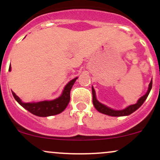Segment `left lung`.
Returning <instances> with one entry per match:
<instances>
[{
  "instance_id": "left-lung-1",
  "label": "left lung",
  "mask_w": 160,
  "mask_h": 160,
  "mask_svg": "<svg viewBox=\"0 0 160 160\" xmlns=\"http://www.w3.org/2000/svg\"><path fill=\"white\" fill-rule=\"evenodd\" d=\"M152 83H153V82H152V80H151V81H150L149 84V88H148V90L147 92V93L144 95H143L141 98H139V100L138 101L136 104L128 106V107L125 108L124 110H121V111H115V110L111 109L110 108H108L107 106L104 105V104H101L100 102H98V100L96 99V97H95V89H93V87H92L93 104H94L95 108H96L97 111H98L100 113H104V114L106 115L111 116V117H122V116H128L131 114V113H132L134 111H136L137 109H138V108L142 105V104L144 103V101L146 100L147 98H148V95H149L150 92L151 90Z\"/></svg>"
}]
</instances>
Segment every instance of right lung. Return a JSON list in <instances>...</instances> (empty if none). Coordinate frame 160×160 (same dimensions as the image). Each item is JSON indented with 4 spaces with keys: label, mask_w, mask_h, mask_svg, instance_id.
Instances as JSON below:
<instances>
[{
    "label": "right lung",
    "mask_w": 160,
    "mask_h": 160,
    "mask_svg": "<svg viewBox=\"0 0 160 160\" xmlns=\"http://www.w3.org/2000/svg\"><path fill=\"white\" fill-rule=\"evenodd\" d=\"M9 71H11V66L9 68ZM77 79L78 78L71 80L65 86L61 96L52 101H43V102H33V103H24L13 92H12V93L14 98L17 101L18 103L33 114L38 116V117H49V116L56 115L62 113L68 104L70 98H70V92H71V88H72Z\"/></svg>",
    "instance_id": "1"
}]
</instances>
